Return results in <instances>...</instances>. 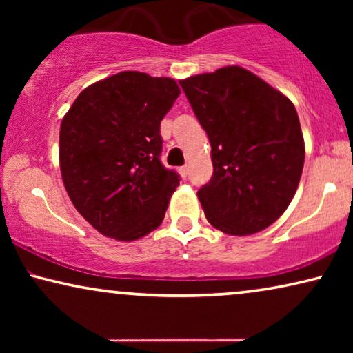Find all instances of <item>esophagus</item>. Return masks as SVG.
Masks as SVG:
<instances>
[{"instance_id":"1","label":"esophagus","mask_w":353,"mask_h":353,"mask_svg":"<svg viewBox=\"0 0 353 353\" xmlns=\"http://www.w3.org/2000/svg\"><path fill=\"white\" fill-rule=\"evenodd\" d=\"M178 172H180L181 178H186V176H188V167H186V165H185V167H180V168H178Z\"/></svg>"}]
</instances>
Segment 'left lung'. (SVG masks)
<instances>
[{
    "label": "left lung",
    "mask_w": 353,
    "mask_h": 353,
    "mask_svg": "<svg viewBox=\"0 0 353 353\" xmlns=\"http://www.w3.org/2000/svg\"><path fill=\"white\" fill-rule=\"evenodd\" d=\"M180 85L212 146L214 175L197 191L205 219L231 236L265 230L284 214L301 181L305 146L296 108L238 65Z\"/></svg>",
    "instance_id": "left-lung-1"
}]
</instances>
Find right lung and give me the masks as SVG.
Listing matches in <instances>:
<instances>
[{"label": "right lung", "mask_w": 353, "mask_h": 353, "mask_svg": "<svg viewBox=\"0 0 353 353\" xmlns=\"http://www.w3.org/2000/svg\"><path fill=\"white\" fill-rule=\"evenodd\" d=\"M178 96L173 79L120 72L81 91L62 119V181L101 234L134 241L162 223L180 176L161 162V122Z\"/></svg>", "instance_id": "1"}]
</instances>
